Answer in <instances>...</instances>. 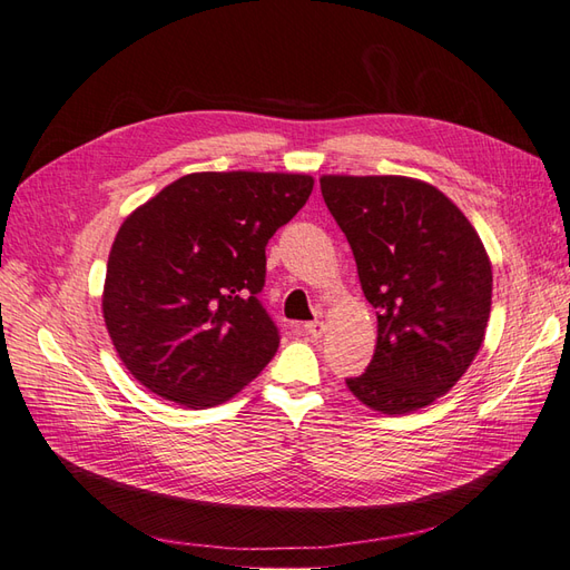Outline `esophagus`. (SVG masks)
I'll list each match as a JSON object with an SVG mask.
<instances>
[{"label": "esophagus", "instance_id": "obj_1", "mask_svg": "<svg viewBox=\"0 0 570 570\" xmlns=\"http://www.w3.org/2000/svg\"><path fill=\"white\" fill-rule=\"evenodd\" d=\"M306 335L308 337H313V340H317V337H323V333H325V325L321 323V321H313V323H306Z\"/></svg>", "mask_w": 570, "mask_h": 570}]
</instances>
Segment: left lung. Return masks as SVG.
<instances>
[{
    "label": "left lung",
    "instance_id": "obj_1",
    "mask_svg": "<svg viewBox=\"0 0 570 570\" xmlns=\"http://www.w3.org/2000/svg\"><path fill=\"white\" fill-rule=\"evenodd\" d=\"M321 191L379 321L372 362L347 389L381 413H413L452 389L483 345L493 294L485 247L425 181L327 175Z\"/></svg>",
    "mask_w": 570,
    "mask_h": 570
}]
</instances>
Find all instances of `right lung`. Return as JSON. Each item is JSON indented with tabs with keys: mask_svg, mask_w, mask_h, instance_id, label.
<instances>
[{
	"mask_svg": "<svg viewBox=\"0 0 570 570\" xmlns=\"http://www.w3.org/2000/svg\"><path fill=\"white\" fill-rule=\"evenodd\" d=\"M311 191L308 175L198 171L124 220L101 308L118 356L145 389L210 407L272 362L279 327L259 301L264 249Z\"/></svg>",
	"mask_w": 570,
	"mask_h": 570,
	"instance_id": "1",
	"label": "right lung"
}]
</instances>
